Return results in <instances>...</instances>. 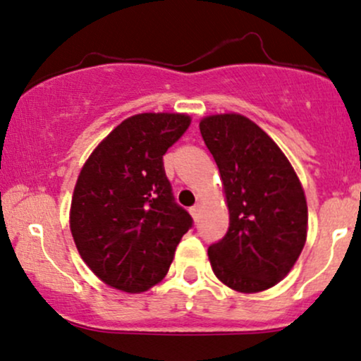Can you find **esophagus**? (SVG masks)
I'll list each match as a JSON object with an SVG mask.
<instances>
[{"label":"esophagus","mask_w":361,"mask_h":361,"mask_svg":"<svg viewBox=\"0 0 361 361\" xmlns=\"http://www.w3.org/2000/svg\"><path fill=\"white\" fill-rule=\"evenodd\" d=\"M189 211H190V214H192V218L197 219V218H199V211H201V206H199V204L192 206Z\"/></svg>","instance_id":"esophagus-1"}]
</instances>
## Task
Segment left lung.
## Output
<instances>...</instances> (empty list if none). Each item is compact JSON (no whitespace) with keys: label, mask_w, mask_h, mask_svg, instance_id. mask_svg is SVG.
I'll list each match as a JSON object with an SVG mask.
<instances>
[{"label":"left lung","mask_w":361,"mask_h":361,"mask_svg":"<svg viewBox=\"0 0 361 361\" xmlns=\"http://www.w3.org/2000/svg\"><path fill=\"white\" fill-rule=\"evenodd\" d=\"M199 130L219 169L230 213L224 238L207 250L213 272L243 294L270 289L306 245L302 184L277 143L243 114H209Z\"/></svg>","instance_id":"1"}]
</instances>
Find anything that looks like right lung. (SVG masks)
Returning a JSON list of instances; mask_svg holds the SVG:
<instances>
[{
  "instance_id": "1",
  "label": "right lung",
  "mask_w": 361,
  "mask_h": 361,
  "mask_svg": "<svg viewBox=\"0 0 361 361\" xmlns=\"http://www.w3.org/2000/svg\"><path fill=\"white\" fill-rule=\"evenodd\" d=\"M190 125L185 113H140L99 142L80 169L69 224L80 258L113 289L138 294L167 275L192 226L173 202L164 155Z\"/></svg>"
}]
</instances>
